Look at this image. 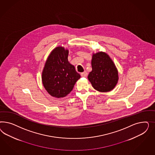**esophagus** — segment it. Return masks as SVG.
Here are the masks:
<instances>
[{
	"label": "esophagus",
	"instance_id": "1",
	"mask_svg": "<svg viewBox=\"0 0 155 155\" xmlns=\"http://www.w3.org/2000/svg\"><path fill=\"white\" fill-rule=\"evenodd\" d=\"M81 77H87V71H84V72H83V73H81Z\"/></svg>",
	"mask_w": 155,
	"mask_h": 155
}]
</instances>
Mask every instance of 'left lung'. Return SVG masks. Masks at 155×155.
Masks as SVG:
<instances>
[{
	"instance_id": "obj_1",
	"label": "left lung",
	"mask_w": 155,
	"mask_h": 155,
	"mask_svg": "<svg viewBox=\"0 0 155 155\" xmlns=\"http://www.w3.org/2000/svg\"><path fill=\"white\" fill-rule=\"evenodd\" d=\"M91 67L92 71L87 78L94 89L99 92H108L114 89L119 80L118 71L106 53H93Z\"/></svg>"
}]
</instances>
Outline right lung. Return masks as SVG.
Instances as JSON below:
<instances>
[{
    "instance_id": "1",
    "label": "right lung",
    "mask_w": 155,
    "mask_h": 155,
    "mask_svg": "<svg viewBox=\"0 0 155 155\" xmlns=\"http://www.w3.org/2000/svg\"><path fill=\"white\" fill-rule=\"evenodd\" d=\"M68 49L57 47L51 52L42 70L43 86L49 95L57 98L69 94L81 78L74 66L68 61Z\"/></svg>"
}]
</instances>
